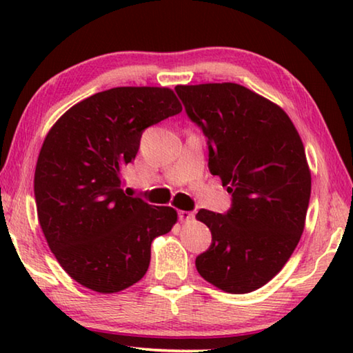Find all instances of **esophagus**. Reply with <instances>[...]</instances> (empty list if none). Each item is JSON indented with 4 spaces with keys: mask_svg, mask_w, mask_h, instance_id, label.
I'll return each mask as SVG.
<instances>
[{
    "mask_svg": "<svg viewBox=\"0 0 353 353\" xmlns=\"http://www.w3.org/2000/svg\"><path fill=\"white\" fill-rule=\"evenodd\" d=\"M179 219L182 221V223H190V221L194 219V213L193 212H179Z\"/></svg>",
    "mask_w": 353,
    "mask_h": 353,
    "instance_id": "esophagus-1",
    "label": "esophagus"
}]
</instances>
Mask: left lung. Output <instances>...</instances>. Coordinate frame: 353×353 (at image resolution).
<instances>
[{
  "mask_svg": "<svg viewBox=\"0 0 353 353\" xmlns=\"http://www.w3.org/2000/svg\"><path fill=\"white\" fill-rule=\"evenodd\" d=\"M191 121L208 139V168L232 194V208H201L212 246L196 270L216 288L246 294L282 271L301 240L312 172L282 107L234 82L177 85Z\"/></svg>",
  "mask_w": 353,
  "mask_h": 353,
  "instance_id": "8db88e82",
  "label": "left lung"
}]
</instances>
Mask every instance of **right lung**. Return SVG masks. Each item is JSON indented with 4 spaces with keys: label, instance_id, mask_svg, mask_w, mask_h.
<instances>
[{
    "label": "right lung",
    "instance_id": "add662e5",
    "mask_svg": "<svg viewBox=\"0 0 353 353\" xmlns=\"http://www.w3.org/2000/svg\"><path fill=\"white\" fill-rule=\"evenodd\" d=\"M181 112L168 87H117L74 104L45 137L34 174L39 223L85 288L112 294L139 282L152 240L177 223L174 208L129 198L121 185L143 130Z\"/></svg>",
    "mask_w": 353,
    "mask_h": 353
}]
</instances>
